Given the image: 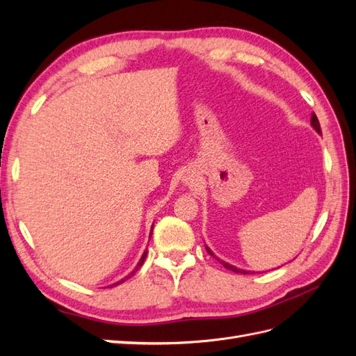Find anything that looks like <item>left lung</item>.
Instances as JSON below:
<instances>
[{
    "instance_id": "left-lung-1",
    "label": "left lung",
    "mask_w": 356,
    "mask_h": 356,
    "mask_svg": "<svg viewBox=\"0 0 356 356\" xmlns=\"http://www.w3.org/2000/svg\"><path fill=\"white\" fill-rule=\"evenodd\" d=\"M310 123H312V126H314V129L315 131L318 132V134H321V124H319V120H318V117H316V114L314 113L312 114V118H310ZM207 250H208V252L212 255V257H215L213 255V252L209 250V248L207 246ZM217 260L225 267V268H229V270H232V272H236V273H242V275H248L250 272H246V270H242V268H238V267H234V266H232V264H229V263H225V261H221L220 258H217Z\"/></svg>"
}]
</instances>
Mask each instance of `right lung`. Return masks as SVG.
I'll list each match as a JSON object with an SVG mask.
<instances>
[{"label":"right lung","instance_id":"right-lung-1","mask_svg":"<svg viewBox=\"0 0 356 356\" xmlns=\"http://www.w3.org/2000/svg\"><path fill=\"white\" fill-rule=\"evenodd\" d=\"M152 232H153V227H152ZM145 257H147V251H145V252L143 254V257H141V260H139V263H138V264H136V267H135V270H134V272H131V273H129V275H127L126 277H123V279H122V281H118V282H115L114 285H118V284H122V282H124V281H126V279H129V277H131V276H132V275H134V273H135V272L138 270V268H139V267H141V266L144 264V260H145ZM114 285H111V286H114Z\"/></svg>","mask_w":356,"mask_h":356}]
</instances>
